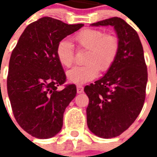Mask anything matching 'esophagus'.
Listing matches in <instances>:
<instances>
[{"label":"esophagus","mask_w":157,"mask_h":157,"mask_svg":"<svg viewBox=\"0 0 157 157\" xmlns=\"http://www.w3.org/2000/svg\"><path fill=\"white\" fill-rule=\"evenodd\" d=\"M76 91H77V93H82V92H83V86L81 85H78L76 86Z\"/></svg>","instance_id":"1"}]
</instances>
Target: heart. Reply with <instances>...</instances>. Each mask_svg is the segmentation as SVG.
Segmentation results:
<instances>
[{"mask_svg": "<svg viewBox=\"0 0 157 157\" xmlns=\"http://www.w3.org/2000/svg\"><path fill=\"white\" fill-rule=\"evenodd\" d=\"M79 48L88 49L86 56V65L75 66L66 73L69 82L83 84L95 79L99 70L108 71L115 62L119 50V42L116 36L105 33L98 29H84L74 36ZM56 56L63 66L69 68L74 63V46L68 39H63L56 47Z\"/></svg>", "mask_w": 157, "mask_h": 157, "instance_id": "heart-1", "label": "heart"}]
</instances>
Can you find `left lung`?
<instances>
[{"label":"left lung","instance_id":"8db88e82","mask_svg":"<svg viewBox=\"0 0 157 157\" xmlns=\"http://www.w3.org/2000/svg\"><path fill=\"white\" fill-rule=\"evenodd\" d=\"M92 26H113L119 42L115 62L103 77L86 86V121L98 137L120 135L135 122L145 99L147 67L138 33L124 20L112 17Z\"/></svg>","mask_w":157,"mask_h":157}]
</instances>
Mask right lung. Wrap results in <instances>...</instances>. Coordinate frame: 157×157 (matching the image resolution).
<instances>
[{
  "label": "right lung",
  "mask_w": 157,
  "mask_h": 157,
  "mask_svg": "<svg viewBox=\"0 0 157 157\" xmlns=\"http://www.w3.org/2000/svg\"><path fill=\"white\" fill-rule=\"evenodd\" d=\"M44 17L30 23L12 50L7 93L20 127L33 137L51 138L60 131L66 107L76 95L65 85V71L56 56L59 42L83 27Z\"/></svg>",
  "instance_id": "1"
}]
</instances>
